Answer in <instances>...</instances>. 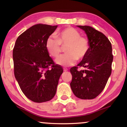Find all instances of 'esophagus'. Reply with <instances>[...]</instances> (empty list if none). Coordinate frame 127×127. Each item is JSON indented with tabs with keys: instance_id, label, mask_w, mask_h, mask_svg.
Returning a JSON list of instances; mask_svg holds the SVG:
<instances>
[{
	"instance_id": "34e87169",
	"label": "esophagus",
	"mask_w": 127,
	"mask_h": 127,
	"mask_svg": "<svg viewBox=\"0 0 127 127\" xmlns=\"http://www.w3.org/2000/svg\"><path fill=\"white\" fill-rule=\"evenodd\" d=\"M64 72H66V71H67V69L64 68Z\"/></svg>"
}]
</instances>
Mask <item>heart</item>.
<instances>
[{
	"label": "heart",
	"instance_id": "b5f03b06",
	"mask_svg": "<svg viewBox=\"0 0 127 127\" xmlns=\"http://www.w3.org/2000/svg\"><path fill=\"white\" fill-rule=\"evenodd\" d=\"M62 46H66V54L59 57L55 61L58 65L63 66H72L76 63L77 60L84 59L90 50L88 40L81 36L80 32L72 27L67 28L59 32L57 38L51 35L47 39L46 47L53 57L57 58L60 55Z\"/></svg>",
	"mask_w": 127,
	"mask_h": 127
}]
</instances>
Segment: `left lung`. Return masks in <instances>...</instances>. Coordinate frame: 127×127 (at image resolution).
I'll list each match as a JSON object with an SVG mask.
<instances>
[{
  "label": "left lung",
  "instance_id": "left-lung-1",
  "mask_svg": "<svg viewBox=\"0 0 127 127\" xmlns=\"http://www.w3.org/2000/svg\"><path fill=\"white\" fill-rule=\"evenodd\" d=\"M87 36L90 44L88 54L77 65L70 69V87L77 98L92 99L105 87L111 73L113 60L112 44L106 36L90 26H80ZM79 67L85 68L78 71Z\"/></svg>",
  "mask_w": 127,
  "mask_h": 127
}]
</instances>
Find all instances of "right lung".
I'll return each mask as SVG.
<instances>
[{
  "label": "right lung",
  "mask_w": 127,
  "mask_h": 127,
  "mask_svg": "<svg viewBox=\"0 0 127 127\" xmlns=\"http://www.w3.org/2000/svg\"><path fill=\"white\" fill-rule=\"evenodd\" d=\"M57 27L41 24L32 26L18 36L13 51L15 79L24 95L37 103L54 98L63 73L46 47L47 39Z\"/></svg>",
  "instance_id": "obj_1"
}]
</instances>
